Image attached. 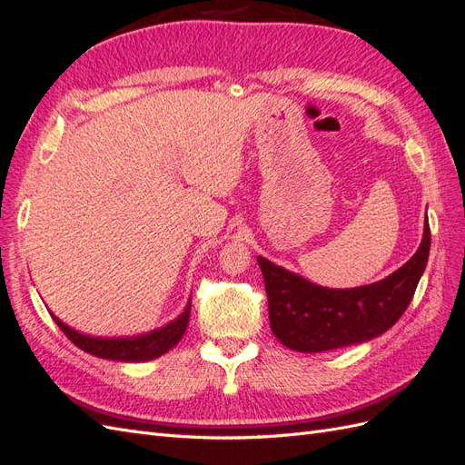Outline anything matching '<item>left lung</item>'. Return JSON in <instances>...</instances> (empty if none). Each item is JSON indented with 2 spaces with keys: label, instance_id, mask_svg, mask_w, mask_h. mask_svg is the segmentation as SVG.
I'll list each match as a JSON object with an SVG mask.
<instances>
[{
  "label": "left lung",
  "instance_id": "1",
  "mask_svg": "<svg viewBox=\"0 0 465 465\" xmlns=\"http://www.w3.org/2000/svg\"><path fill=\"white\" fill-rule=\"evenodd\" d=\"M429 250L430 229L425 221L423 241L410 262L382 281L353 289L316 285L258 256L273 335L301 353H322L374 340L410 306L427 267Z\"/></svg>",
  "mask_w": 465,
  "mask_h": 465
}]
</instances>
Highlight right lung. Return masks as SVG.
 <instances>
[{
  "label": "right lung",
  "instance_id": "obj_1",
  "mask_svg": "<svg viewBox=\"0 0 465 465\" xmlns=\"http://www.w3.org/2000/svg\"><path fill=\"white\" fill-rule=\"evenodd\" d=\"M190 308H192V301H188L184 312H182L178 318H174L173 322H168L166 326L147 333L130 335V337L87 335L69 328L67 323H64L58 316H54L52 312L50 314L54 322L60 326V330L67 335V340L74 345H77L81 351H85V353H91L98 359H108V361L143 362V361H153L164 355L166 351H171L182 340V335H184L190 322Z\"/></svg>",
  "mask_w": 465,
  "mask_h": 465
}]
</instances>
